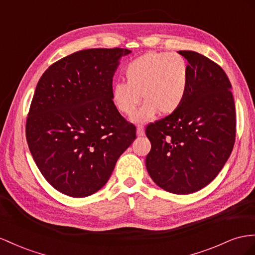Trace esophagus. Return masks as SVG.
I'll list each match as a JSON object with an SVG mask.
<instances>
[{"mask_svg": "<svg viewBox=\"0 0 255 255\" xmlns=\"http://www.w3.org/2000/svg\"><path fill=\"white\" fill-rule=\"evenodd\" d=\"M137 135L138 136H143L144 135V128H143V126H141V125H139V126H137Z\"/></svg>", "mask_w": 255, "mask_h": 255, "instance_id": "1", "label": "esophagus"}]
</instances>
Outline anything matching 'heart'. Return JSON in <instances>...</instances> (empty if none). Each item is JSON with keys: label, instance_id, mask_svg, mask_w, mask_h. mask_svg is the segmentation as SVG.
<instances>
[{"label": "heart", "instance_id": "b5f03b06", "mask_svg": "<svg viewBox=\"0 0 255 255\" xmlns=\"http://www.w3.org/2000/svg\"><path fill=\"white\" fill-rule=\"evenodd\" d=\"M126 82L117 81L111 98L116 111L133 116L135 122H146L159 113L168 116L178 111L187 96L190 72L187 61L177 52H148L130 61L123 71Z\"/></svg>", "mask_w": 255, "mask_h": 255}]
</instances>
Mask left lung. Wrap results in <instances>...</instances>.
I'll return each instance as SVG.
<instances>
[{
	"label": "left lung",
	"instance_id": "left-lung-1",
	"mask_svg": "<svg viewBox=\"0 0 255 255\" xmlns=\"http://www.w3.org/2000/svg\"><path fill=\"white\" fill-rule=\"evenodd\" d=\"M178 52L189 62V90L177 112L147 126L146 167L160 188L190 194L209 184L230 157L236 111L223 68L198 52Z\"/></svg>",
	"mask_w": 255,
	"mask_h": 255
}]
</instances>
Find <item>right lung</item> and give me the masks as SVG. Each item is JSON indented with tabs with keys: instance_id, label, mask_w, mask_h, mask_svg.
<instances>
[{
	"instance_id": "add662e5",
	"label": "right lung",
	"mask_w": 255,
	"mask_h": 255,
	"mask_svg": "<svg viewBox=\"0 0 255 255\" xmlns=\"http://www.w3.org/2000/svg\"><path fill=\"white\" fill-rule=\"evenodd\" d=\"M130 50L93 48L74 52L39 78L25 136L40 173L72 197L95 193L108 181L136 128L116 111L111 91L119 59Z\"/></svg>"
}]
</instances>
